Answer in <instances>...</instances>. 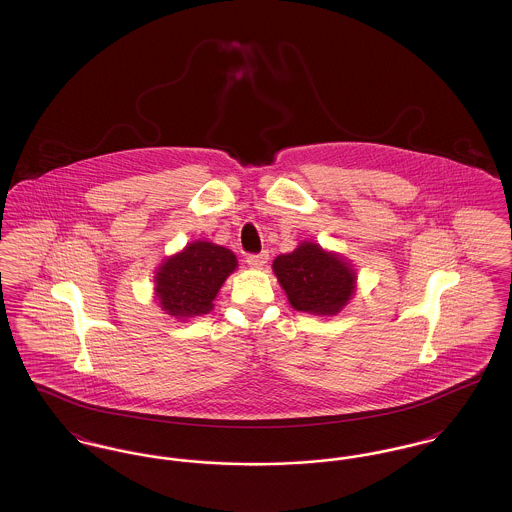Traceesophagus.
Here are the masks:
<instances>
[{"mask_svg": "<svg viewBox=\"0 0 512 512\" xmlns=\"http://www.w3.org/2000/svg\"><path fill=\"white\" fill-rule=\"evenodd\" d=\"M268 253L267 251H261V253H253L247 257V265L253 268H263L267 265Z\"/></svg>", "mask_w": 512, "mask_h": 512, "instance_id": "esophagus-1", "label": "esophagus"}]
</instances>
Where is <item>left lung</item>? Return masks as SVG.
I'll return each mask as SVG.
<instances>
[{
  "label": "left lung",
  "mask_w": 512,
  "mask_h": 512,
  "mask_svg": "<svg viewBox=\"0 0 512 512\" xmlns=\"http://www.w3.org/2000/svg\"><path fill=\"white\" fill-rule=\"evenodd\" d=\"M272 270L295 311L332 317L355 293L357 274L338 255L318 244L303 242L292 253L278 255Z\"/></svg>",
  "instance_id": "obj_1"
}]
</instances>
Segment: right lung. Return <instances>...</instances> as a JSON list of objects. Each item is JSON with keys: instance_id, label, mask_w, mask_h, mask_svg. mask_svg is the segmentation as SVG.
I'll use <instances>...</instances> for the list:
<instances>
[{"instance_id": "right-lung-1", "label": "right lung", "mask_w": 512, "mask_h": 512, "mask_svg": "<svg viewBox=\"0 0 512 512\" xmlns=\"http://www.w3.org/2000/svg\"><path fill=\"white\" fill-rule=\"evenodd\" d=\"M236 267L238 259L230 249L195 240L157 268L155 297L161 309L178 320L207 315Z\"/></svg>"}]
</instances>
